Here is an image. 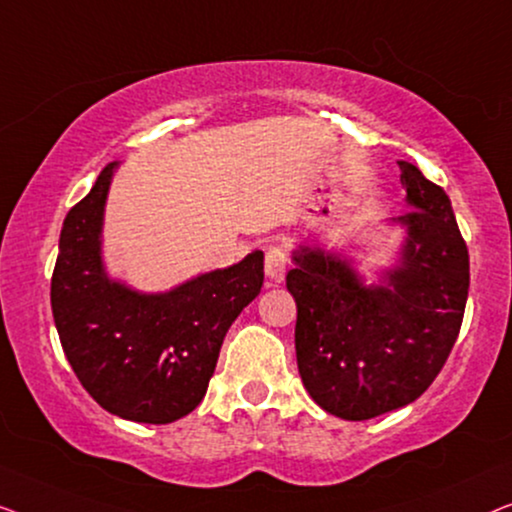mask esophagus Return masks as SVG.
<instances>
[{
    "instance_id": "1",
    "label": "esophagus",
    "mask_w": 512,
    "mask_h": 512,
    "mask_svg": "<svg viewBox=\"0 0 512 512\" xmlns=\"http://www.w3.org/2000/svg\"><path fill=\"white\" fill-rule=\"evenodd\" d=\"M285 269H287V255L283 248H269L266 250V259H264V273L269 278V283H283L285 278Z\"/></svg>"
}]
</instances>
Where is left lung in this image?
Returning <instances> with one entry per match:
<instances>
[{"instance_id": "1", "label": "left lung", "mask_w": 512, "mask_h": 512, "mask_svg": "<svg viewBox=\"0 0 512 512\" xmlns=\"http://www.w3.org/2000/svg\"><path fill=\"white\" fill-rule=\"evenodd\" d=\"M399 169L413 211L387 220L403 241L378 283L320 243H299L287 273L304 387L322 410L352 422L408 406L434 383L469 297V250L448 194L415 164L401 160Z\"/></svg>"}]
</instances>
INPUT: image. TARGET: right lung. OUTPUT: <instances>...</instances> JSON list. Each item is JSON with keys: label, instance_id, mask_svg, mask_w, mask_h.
I'll return each instance as SVG.
<instances>
[{"label": "right lung", "instance_id": "right-lung-1", "mask_svg": "<svg viewBox=\"0 0 512 512\" xmlns=\"http://www.w3.org/2000/svg\"><path fill=\"white\" fill-rule=\"evenodd\" d=\"M118 167L106 164L64 218L50 304L64 355L90 397L122 420L169 424L204 399L227 329L262 290L264 253L167 292L111 278L102 232Z\"/></svg>", "mask_w": 512, "mask_h": 512}]
</instances>
